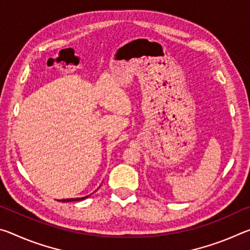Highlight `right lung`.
<instances>
[{
	"mask_svg": "<svg viewBox=\"0 0 250 250\" xmlns=\"http://www.w3.org/2000/svg\"><path fill=\"white\" fill-rule=\"evenodd\" d=\"M88 196L86 197H80V198H66V200H62V202H74V201H83L84 200V198H87Z\"/></svg>",
	"mask_w": 250,
	"mask_h": 250,
	"instance_id": "1",
	"label": "right lung"
}]
</instances>
